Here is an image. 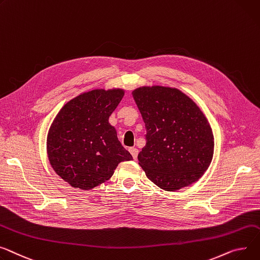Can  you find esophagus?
Instances as JSON below:
<instances>
[{"label": "esophagus", "instance_id": "esophagus-1", "mask_svg": "<svg viewBox=\"0 0 260 260\" xmlns=\"http://www.w3.org/2000/svg\"><path fill=\"white\" fill-rule=\"evenodd\" d=\"M129 152L132 153L133 158L136 160V159H137V157H138V152H139V150H138V149H137V148H135V147H132V148H129Z\"/></svg>", "mask_w": 260, "mask_h": 260}]
</instances>
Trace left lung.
Segmentation results:
<instances>
[{
  "instance_id": "obj_1",
  "label": "left lung",
  "mask_w": 260,
  "mask_h": 260,
  "mask_svg": "<svg viewBox=\"0 0 260 260\" xmlns=\"http://www.w3.org/2000/svg\"><path fill=\"white\" fill-rule=\"evenodd\" d=\"M146 128V144L138 154L146 177L166 191L197 182L208 169L214 137L197 103L169 86H140L133 91Z\"/></svg>"
}]
</instances>
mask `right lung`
Here are the masks:
<instances>
[{
  "instance_id": "1",
  "label": "right lung",
  "mask_w": 260,
  "mask_h": 260,
  "mask_svg": "<svg viewBox=\"0 0 260 260\" xmlns=\"http://www.w3.org/2000/svg\"><path fill=\"white\" fill-rule=\"evenodd\" d=\"M123 96V89L85 92L68 101L54 118L47 136L48 159L72 187H97L110 180L120 162L133 160L109 122Z\"/></svg>"
}]
</instances>
